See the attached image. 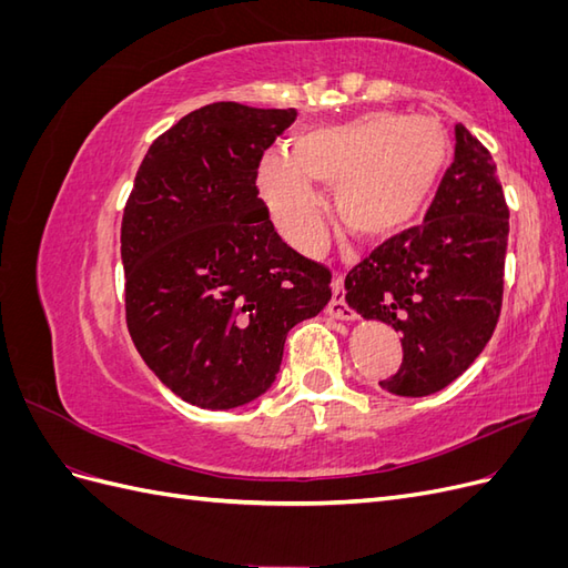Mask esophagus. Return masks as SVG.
Segmentation results:
<instances>
[{"instance_id":"esophagus-1","label":"esophagus","mask_w":568,"mask_h":568,"mask_svg":"<svg viewBox=\"0 0 568 568\" xmlns=\"http://www.w3.org/2000/svg\"><path fill=\"white\" fill-rule=\"evenodd\" d=\"M332 291H334V294H332L329 305H326V313H329L336 320H353L355 317L353 307H348L346 298H343V277H341V274H334Z\"/></svg>"}]
</instances>
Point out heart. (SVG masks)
<instances>
[{"label":"heart","instance_id":"heart-1","mask_svg":"<svg viewBox=\"0 0 568 568\" xmlns=\"http://www.w3.org/2000/svg\"><path fill=\"white\" fill-rule=\"evenodd\" d=\"M450 161V136L436 118L374 111L301 134L288 153H267L257 189L291 246L313 253L326 234L313 182L336 186L343 230L365 242L403 232L419 215Z\"/></svg>","mask_w":568,"mask_h":568}]
</instances>
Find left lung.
I'll return each mask as SVG.
<instances>
[{
  "instance_id": "obj_1",
  "label": "left lung",
  "mask_w": 568,
  "mask_h": 568,
  "mask_svg": "<svg viewBox=\"0 0 568 568\" xmlns=\"http://www.w3.org/2000/svg\"><path fill=\"white\" fill-rule=\"evenodd\" d=\"M455 140V161L422 225L390 236L346 277L353 311L403 336V365L379 384L405 398L432 395L467 372L503 307V184L490 151L467 128L457 125Z\"/></svg>"
}]
</instances>
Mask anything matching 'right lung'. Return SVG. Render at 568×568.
<instances>
[{
	"mask_svg": "<svg viewBox=\"0 0 568 568\" xmlns=\"http://www.w3.org/2000/svg\"><path fill=\"white\" fill-rule=\"evenodd\" d=\"M296 109L217 101L151 144L120 227L136 351L182 400L242 407L282 365L286 334L332 298V272L282 242L257 165Z\"/></svg>",
	"mask_w": 568,
	"mask_h": 568,
	"instance_id": "right-lung-1",
	"label": "right lung"
}]
</instances>
